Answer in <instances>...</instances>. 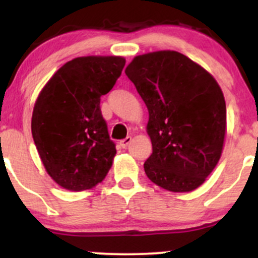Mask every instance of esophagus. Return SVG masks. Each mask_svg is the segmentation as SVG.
<instances>
[{
	"mask_svg": "<svg viewBox=\"0 0 258 258\" xmlns=\"http://www.w3.org/2000/svg\"><path fill=\"white\" fill-rule=\"evenodd\" d=\"M131 141H132L131 137H126V139H124V140H122V141H119V146H121L122 148H126L127 146L131 144Z\"/></svg>",
	"mask_w": 258,
	"mask_h": 258,
	"instance_id": "1",
	"label": "esophagus"
}]
</instances>
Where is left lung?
<instances>
[{"label":"left lung","mask_w":258,"mask_h":258,"mask_svg":"<svg viewBox=\"0 0 258 258\" xmlns=\"http://www.w3.org/2000/svg\"><path fill=\"white\" fill-rule=\"evenodd\" d=\"M147 106V177L171 192L201 186L222 155L226 102L212 75L177 51L140 54L124 70Z\"/></svg>","instance_id":"obj_1"}]
</instances>
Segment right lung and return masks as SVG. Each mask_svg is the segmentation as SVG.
I'll list each match as a JSON object with an SVG mask.
<instances>
[{"instance_id": "right-lung-1", "label": "right lung", "mask_w": 258, "mask_h": 258, "mask_svg": "<svg viewBox=\"0 0 258 258\" xmlns=\"http://www.w3.org/2000/svg\"><path fill=\"white\" fill-rule=\"evenodd\" d=\"M126 59L121 56L77 57L64 63L41 90L31 131L51 178L70 191L103 181L116 155L100 108Z\"/></svg>"}]
</instances>
